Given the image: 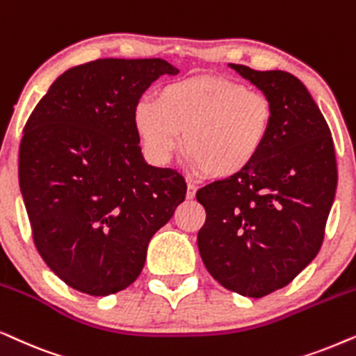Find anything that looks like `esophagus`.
<instances>
[{"label": "esophagus", "mask_w": 356, "mask_h": 356, "mask_svg": "<svg viewBox=\"0 0 356 356\" xmlns=\"http://www.w3.org/2000/svg\"><path fill=\"white\" fill-rule=\"evenodd\" d=\"M195 193H197V186H195V184L188 182L187 184V198H188V200L195 198Z\"/></svg>", "instance_id": "obj_1"}]
</instances>
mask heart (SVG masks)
Masks as SVG:
<instances>
[{"instance_id": "obj_1", "label": "heart", "mask_w": 356, "mask_h": 356, "mask_svg": "<svg viewBox=\"0 0 356 356\" xmlns=\"http://www.w3.org/2000/svg\"><path fill=\"white\" fill-rule=\"evenodd\" d=\"M267 94L234 79L198 74L164 84L156 101L134 107V127L151 163H169L181 143L207 177L231 179L249 169L272 135Z\"/></svg>"}]
</instances>
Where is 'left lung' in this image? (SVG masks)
<instances>
[{"instance_id":"1","label":"left lung","mask_w":356,"mask_h":356,"mask_svg":"<svg viewBox=\"0 0 356 356\" xmlns=\"http://www.w3.org/2000/svg\"><path fill=\"white\" fill-rule=\"evenodd\" d=\"M229 66L272 101V135L243 174L197 192L207 211L197 244L220 285L262 298L293 282L319 252L337 163L329 125L296 76Z\"/></svg>"}]
</instances>
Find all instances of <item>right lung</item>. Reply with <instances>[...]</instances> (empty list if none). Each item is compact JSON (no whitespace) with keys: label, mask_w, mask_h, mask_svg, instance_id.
Listing matches in <instances>:
<instances>
[{"label":"right lung","mask_w":356,"mask_h":356,"mask_svg":"<svg viewBox=\"0 0 356 356\" xmlns=\"http://www.w3.org/2000/svg\"><path fill=\"white\" fill-rule=\"evenodd\" d=\"M161 58H102L65 71L40 99L19 146V187L42 259L91 296L130 286L156 231L186 200L177 170L146 163L134 107Z\"/></svg>","instance_id":"obj_1"}]
</instances>
